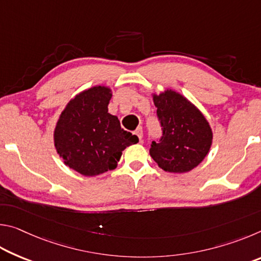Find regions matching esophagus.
Instances as JSON below:
<instances>
[{
  "mask_svg": "<svg viewBox=\"0 0 261 261\" xmlns=\"http://www.w3.org/2000/svg\"><path fill=\"white\" fill-rule=\"evenodd\" d=\"M135 135L138 137V139H139V141H141L143 140V127L141 126H138L136 129V131H135Z\"/></svg>",
  "mask_w": 261,
  "mask_h": 261,
  "instance_id": "obj_1",
  "label": "esophagus"
}]
</instances>
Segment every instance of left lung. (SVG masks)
<instances>
[{
  "label": "left lung",
  "mask_w": 261,
  "mask_h": 261,
  "mask_svg": "<svg viewBox=\"0 0 261 261\" xmlns=\"http://www.w3.org/2000/svg\"><path fill=\"white\" fill-rule=\"evenodd\" d=\"M162 136L152 141L149 154L169 173H187L204 160L212 145L211 126L199 110L178 93L154 95Z\"/></svg>",
  "instance_id": "left-lung-1"
}]
</instances>
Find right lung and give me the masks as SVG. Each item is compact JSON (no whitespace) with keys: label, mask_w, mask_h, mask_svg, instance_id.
<instances>
[{"label":"right lung","mask_w":261,"mask_h":261,"mask_svg":"<svg viewBox=\"0 0 261 261\" xmlns=\"http://www.w3.org/2000/svg\"><path fill=\"white\" fill-rule=\"evenodd\" d=\"M110 98V90L105 86L83 92L68 103L55 127L57 153L65 165L84 176L115 169L122 151L138 141L108 113Z\"/></svg>","instance_id":"right-lung-1"}]
</instances>
